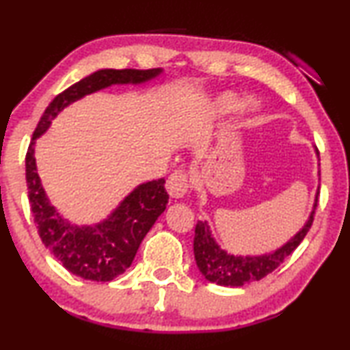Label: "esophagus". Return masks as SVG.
Listing matches in <instances>:
<instances>
[{
	"label": "esophagus",
	"instance_id": "esophagus-1",
	"mask_svg": "<svg viewBox=\"0 0 350 350\" xmlns=\"http://www.w3.org/2000/svg\"><path fill=\"white\" fill-rule=\"evenodd\" d=\"M166 190L173 198H182L189 190V176L185 171H174L166 180Z\"/></svg>",
	"mask_w": 350,
	"mask_h": 350
}]
</instances>
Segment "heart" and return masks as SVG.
<instances>
[{"instance_id":"obj_1","label":"heart","mask_w":350,"mask_h":350,"mask_svg":"<svg viewBox=\"0 0 350 350\" xmlns=\"http://www.w3.org/2000/svg\"><path fill=\"white\" fill-rule=\"evenodd\" d=\"M230 105H233V98L231 96H222V100H219L220 107H228Z\"/></svg>"}]
</instances>
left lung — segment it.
Masks as SVG:
<instances>
[{"mask_svg":"<svg viewBox=\"0 0 350 350\" xmlns=\"http://www.w3.org/2000/svg\"><path fill=\"white\" fill-rule=\"evenodd\" d=\"M319 154V152H317ZM317 206V195L314 201L312 213L306 224L292 239L287 241L274 252L263 255H233L224 250L213 238V231L206 220H198L195 226L193 254L196 267L209 282L225 287H241V285L263 279L265 275L273 273L308 234L314 220V211Z\"/></svg>","mask_w":350,"mask_h":350,"instance_id":"obj_1","label":"left lung"}]
</instances>
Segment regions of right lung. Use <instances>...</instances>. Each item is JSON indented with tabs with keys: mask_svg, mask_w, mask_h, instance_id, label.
Instances as JSON below:
<instances>
[{
	"mask_svg": "<svg viewBox=\"0 0 350 350\" xmlns=\"http://www.w3.org/2000/svg\"><path fill=\"white\" fill-rule=\"evenodd\" d=\"M161 68H154L93 72L53 98L33 133L25 165L28 200L34 224L44 245L53 257L60 260L68 271L82 279L107 282L130 268L141 241L168 204L170 195L165 190V179L137 185L103 222L79 226L63 217L49 201L38 176L34 144L49 130L52 120L71 103L114 83H144L161 75Z\"/></svg>",
	"mask_w": 350,
	"mask_h": 350,
	"instance_id": "obj_1",
	"label": "right lung"
}]
</instances>
